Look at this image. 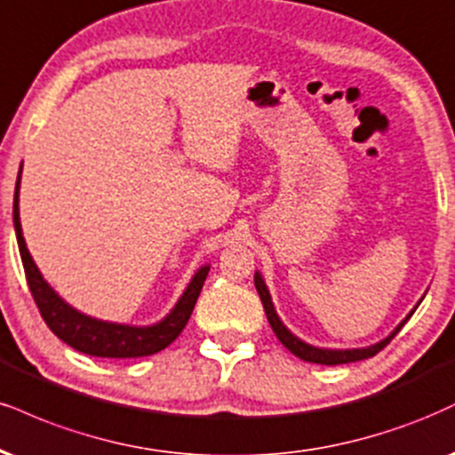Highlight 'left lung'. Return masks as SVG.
<instances>
[{"label": "left lung", "mask_w": 455, "mask_h": 455, "mask_svg": "<svg viewBox=\"0 0 455 455\" xmlns=\"http://www.w3.org/2000/svg\"><path fill=\"white\" fill-rule=\"evenodd\" d=\"M254 286L259 290V297L262 300V307H265V314H267V320H269V324L273 328V332H275V337L280 339L282 346L290 349L294 355H299L300 360H305V363H314V364H347V363H355V360H364V358H373L377 352H381L387 343L392 341L394 337H396V332L401 331V328L407 324L409 317L413 315V311L418 309V305L421 303V297L419 303L415 305L411 314H409L404 320L398 324L394 331L387 335L386 339H381L379 343H375V346H369V347H358V349H326V347H315V346H309V343L300 341L297 335H292V332L288 331L286 326H283V322L280 320V315L275 314V307H273V300H271V294L269 290H267V283L262 280V275L259 271L254 273Z\"/></svg>", "instance_id": "8db88e82"}]
</instances>
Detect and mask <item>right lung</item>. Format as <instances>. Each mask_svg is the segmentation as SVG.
Listing matches in <instances>:
<instances>
[{
  "label": "right lung",
  "instance_id": "add662e5",
  "mask_svg": "<svg viewBox=\"0 0 455 455\" xmlns=\"http://www.w3.org/2000/svg\"><path fill=\"white\" fill-rule=\"evenodd\" d=\"M23 172V165H20ZM20 172L16 178V190H14V231L16 242H19L20 260L25 267V277L29 283L31 294L40 309V314L46 322L48 328L57 335L61 341L68 343L69 347L78 349L82 354L100 355V358H141V355H152L178 339L180 332L184 331L186 322H188L190 314H193L196 299H199L201 288L210 273V265L201 267L190 280L188 288L180 297L175 307L163 317L161 322L152 326H129V324H116V322H103L97 317L80 314L71 305L59 297L51 288V283L42 277L40 269L36 267L34 259H31L29 250H27L23 228H20V216H19V188H20Z\"/></svg>",
  "mask_w": 455,
  "mask_h": 455
}]
</instances>
